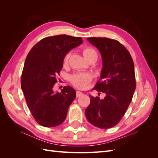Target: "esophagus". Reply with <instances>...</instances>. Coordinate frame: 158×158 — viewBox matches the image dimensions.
Wrapping results in <instances>:
<instances>
[{
    "mask_svg": "<svg viewBox=\"0 0 158 158\" xmlns=\"http://www.w3.org/2000/svg\"><path fill=\"white\" fill-rule=\"evenodd\" d=\"M82 95H84V94L82 92H79V91H77V92H76V98L81 97L82 96Z\"/></svg>",
    "mask_w": 158,
    "mask_h": 158,
    "instance_id": "esophagus-1",
    "label": "esophagus"
}]
</instances>
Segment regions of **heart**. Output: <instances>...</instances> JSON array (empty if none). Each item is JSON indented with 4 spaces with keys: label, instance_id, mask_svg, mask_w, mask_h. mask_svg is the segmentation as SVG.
Returning <instances> with one entry per match:
<instances>
[{
    "label": "heart",
    "instance_id": "heart-1",
    "mask_svg": "<svg viewBox=\"0 0 158 158\" xmlns=\"http://www.w3.org/2000/svg\"><path fill=\"white\" fill-rule=\"evenodd\" d=\"M83 54H84V56H85V58L88 60L94 56L98 57L97 52L90 47H85V48H84ZM70 56V52H67V53L65 55L64 57V60H63L64 64H67L69 63ZM70 80H71L72 83H73V85H75L76 87H77L80 89H83L87 86L88 84L91 80V77L88 74L80 73V74L73 75L71 77Z\"/></svg>",
    "mask_w": 158,
    "mask_h": 158
}]
</instances>
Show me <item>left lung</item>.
<instances>
[{"instance_id": "obj_1", "label": "left lung", "mask_w": 158, "mask_h": 158, "mask_svg": "<svg viewBox=\"0 0 158 158\" xmlns=\"http://www.w3.org/2000/svg\"><path fill=\"white\" fill-rule=\"evenodd\" d=\"M87 40L102 55L100 80L94 89L106 96L100 99L89 95L90 103L85 114L95 127L112 128L121 121L132 101L136 88L135 66L130 52L118 41L106 37Z\"/></svg>"}]
</instances>
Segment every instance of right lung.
Segmentation results:
<instances>
[{
    "mask_svg": "<svg viewBox=\"0 0 158 158\" xmlns=\"http://www.w3.org/2000/svg\"><path fill=\"white\" fill-rule=\"evenodd\" d=\"M82 41L81 37L66 35L47 37L33 46L26 57L21 88L32 116L43 127L63 123L76 98V91L69 85L60 93H55L53 87L65 55Z\"/></svg>",
    "mask_w": 158,
    "mask_h": 158,
    "instance_id": "add662e5",
    "label": "right lung"
}]
</instances>
